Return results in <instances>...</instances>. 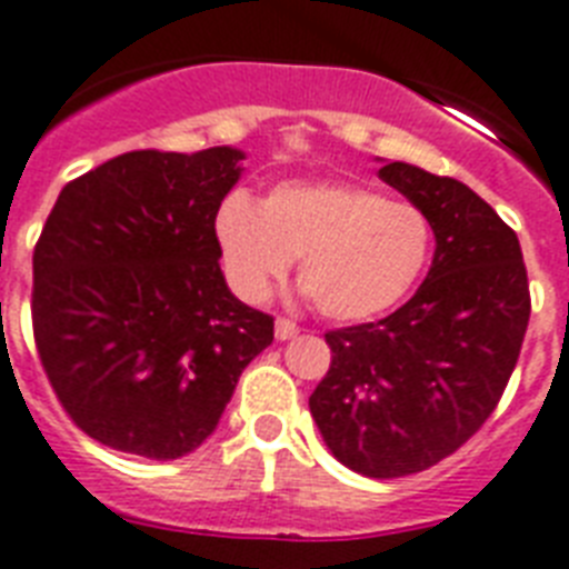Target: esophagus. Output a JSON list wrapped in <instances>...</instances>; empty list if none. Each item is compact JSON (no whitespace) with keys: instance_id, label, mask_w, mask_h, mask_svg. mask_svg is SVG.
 Here are the masks:
<instances>
[{"instance_id":"34e87169","label":"esophagus","mask_w":569,"mask_h":569,"mask_svg":"<svg viewBox=\"0 0 569 569\" xmlns=\"http://www.w3.org/2000/svg\"><path fill=\"white\" fill-rule=\"evenodd\" d=\"M297 335H299L297 322L284 320V317L276 320V340H290V338H297Z\"/></svg>"}]
</instances>
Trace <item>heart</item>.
<instances>
[{
    "label": "heart",
    "instance_id": "1",
    "mask_svg": "<svg viewBox=\"0 0 569 569\" xmlns=\"http://www.w3.org/2000/svg\"><path fill=\"white\" fill-rule=\"evenodd\" d=\"M213 238L240 297L267 299L299 258V284L340 322L399 306L431 256L420 208L356 181H281L258 206L229 193L213 213Z\"/></svg>",
    "mask_w": 569,
    "mask_h": 569
}]
</instances>
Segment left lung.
<instances>
[{"label":"left lung","instance_id":"8db88e82","mask_svg":"<svg viewBox=\"0 0 569 569\" xmlns=\"http://www.w3.org/2000/svg\"><path fill=\"white\" fill-rule=\"evenodd\" d=\"M379 179L429 217L431 270L385 320L326 335L331 367L308 408L340 465L399 479L452 456L493 413L531 302L520 240L467 184L406 161H385Z\"/></svg>","mask_w":569,"mask_h":569}]
</instances>
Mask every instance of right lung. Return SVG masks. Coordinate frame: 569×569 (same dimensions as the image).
Segmentation results:
<instances>
[{
    "instance_id": "right-lung-1",
    "label": "right lung",
    "mask_w": 569,
    "mask_h": 569,
    "mask_svg": "<svg viewBox=\"0 0 569 569\" xmlns=\"http://www.w3.org/2000/svg\"><path fill=\"white\" fill-rule=\"evenodd\" d=\"M243 152L140 149L61 190L34 247L40 361L76 426L172 461L217 429L272 317L226 284L213 213Z\"/></svg>"
}]
</instances>
